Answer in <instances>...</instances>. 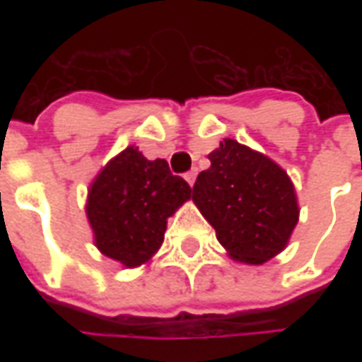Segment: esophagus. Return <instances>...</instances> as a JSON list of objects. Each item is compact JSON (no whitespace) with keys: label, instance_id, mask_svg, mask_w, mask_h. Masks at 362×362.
Listing matches in <instances>:
<instances>
[{"label":"esophagus","instance_id":"1","mask_svg":"<svg viewBox=\"0 0 362 362\" xmlns=\"http://www.w3.org/2000/svg\"><path fill=\"white\" fill-rule=\"evenodd\" d=\"M196 176H197V168H192L189 173L184 174V178H186V182H188L189 186H194V182H196Z\"/></svg>","mask_w":362,"mask_h":362}]
</instances>
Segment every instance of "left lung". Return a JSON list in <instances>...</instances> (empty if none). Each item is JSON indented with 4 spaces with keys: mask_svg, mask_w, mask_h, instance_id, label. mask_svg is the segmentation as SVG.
<instances>
[{
    "mask_svg": "<svg viewBox=\"0 0 362 362\" xmlns=\"http://www.w3.org/2000/svg\"><path fill=\"white\" fill-rule=\"evenodd\" d=\"M192 199L217 233L228 256L259 266L277 256L298 223L293 182L272 158L240 145L221 141L209 153Z\"/></svg>",
    "mask_w": 362,
    "mask_h": 362,
    "instance_id": "1",
    "label": "left lung"
}]
</instances>
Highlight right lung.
I'll use <instances>...</instances> for the list:
<instances>
[{
    "mask_svg": "<svg viewBox=\"0 0 362 362\" xmlns=\"http://www.w3.org/2000/svg\"><path fill=\"white\" fill-rule=\"evenodd\" d=\"M192 197L188 182L165 158L149 160L127 147L96 174L87 196L95 246L122 266L147 264L165 238L166 219Z\"/></svg>",
    "mask_w": 362,
    "mask_h": 362,
    "instance_id": "1",
    "label": "right lung"
}]
</instances>
